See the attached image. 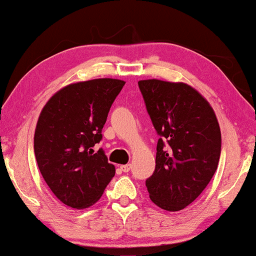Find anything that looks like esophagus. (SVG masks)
Returning a JSON list of instances; mask_svg holds the SVG:
<instances>
[{
  "instance_id": "1",
  "label": "esophagus",
  "mask_w": 256,
  "mask_h": 256,
  "mask_svg": "<svg viewBox=\"0 0 256 256\" xmlns=\"http://www.w3.org/2000/svg\"><path fill=\"white\" fill-rule=\"evenodd\" d=\"M120 169L124 171V172H129V171H130V169H132V166H130V164H124V166H120Z\"/></svg>"
}]
</instances>
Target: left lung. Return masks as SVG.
Segmentation results:
<instances>
[{
    "mask_svg": "<svg viewBox=\"0 0 256 256\" xmlns=\"http://www.w3.org/2000/svg\"><path fill=\"white\" fill-rule=\"evenodd\" d=\"M157 134L156 166L146 180L154 204L180 211L208 186L218 168L222 134L208 101L185 82L140 80Z\"/></svg>",
    "mask_w": 256,
    "mask_h": 256,
    "instance_id": "1",
    "label": "left lung"
}]
</instances>
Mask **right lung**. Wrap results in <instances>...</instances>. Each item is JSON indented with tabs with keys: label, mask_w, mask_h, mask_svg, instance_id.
<instances>
[{
	"label": "right lung",
	"mask_w": 256,
	"mask_h": 256,
	"mask_svg": "<svg viewBox=\"0 0 256 256\" xmlns=\"http://www.w3.org/2000/svg\"><path fill=\"white\" fill-rule=\"evenodd\" d=\"M126 82L100 78L73 82L52 96L42 110L34 138L38 168L62 204L82 210L96 204L115 174L104 150L108 112Z\"/></svg>",
	"instance_id": "obj_1"
}]
</instances>
